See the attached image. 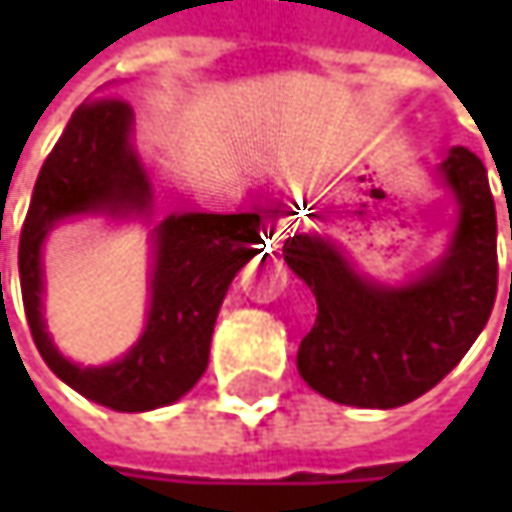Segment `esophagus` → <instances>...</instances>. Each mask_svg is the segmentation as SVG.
<instances>
[{"label": "esophagus", "instance_id": "esophagus-1", "mask_svg": "<svg viewBox=\"0 0 512 512\" xmlns=\"http://www.w3.org/2000/svg\"><path fill=\"white\" fill-rule=\"evenodd\" d=\"M278 240H284V228H281V225L272 231V243H278Z\"/></svg>", "mask_w": 512, "mask_h": 512}]
</instances>
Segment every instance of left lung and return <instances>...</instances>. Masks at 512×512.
I'll return each mask as SVG.
<instances>
[{
  "instance_id": "obj_1",
  "label": "left lung",
  "mask_w": 512,
  "mask_h": 512,
  "mask_svg": "<svg viewBox=\"0 0 512 512\" xmlns=\"http://www.w3.org/2000/svg\"><path fill=\"white\" fill-rule=\"evenodd\" d=\"M442 171L457 195L460 225L448 255L415 284H367L320 237L293 234L284 243L287 266L317 299L296 364L335 403L394 409L427 394L460 364L492 314L498 225L486 168L468 148H454Z\"/></svg>"
}]
</instances>
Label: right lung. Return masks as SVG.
Returning a JSON list of instances; mask_svg holds the SVG:
<instances>
[{
    "instance_id": "add662e5",
    "label": "right lung",
    "mask_w": 512,
    "mask_h": 512,
    "mask_svg": "<svg viewBox=\"0 0 512 512\" xmlns=\"http://www.w3.org/2000/svg\"><path fill=\"white\" fill-rule=\"evenodd\" d=\"M133 109L103 94L82 103L47 156L20 231V290L38 353L82 397L115 412H148L183 397L207 370L210 338L234 275L257 255V213H183L156 228L151 311L142 341L115 364L76 367L52 347L41 317V246L58 219L142 213L151 183L130 148Z\"/></svg>"
}]
</instances>
